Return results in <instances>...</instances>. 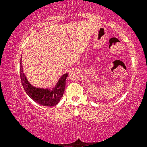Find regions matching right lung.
<instances>
[{"mask_svg": "<svg viewBox=\"0 0 147 147\" xmlns=\"http://www.w3.org/2000/svg\"><path fill=\"white\" fill-rule=\"evenodd\" d=\"M67 76V74H65L59 79L56 88L53 91L34 88L26 80L23 71L21 61H20V76L23 88L32 100L42 106H53L59 102L64 93L65 80Z\"/></svg>", "mask_w": 147, "mask_h": 147, "instance_id": "right-lung-1", "label": "right lung"}]
</instances>
